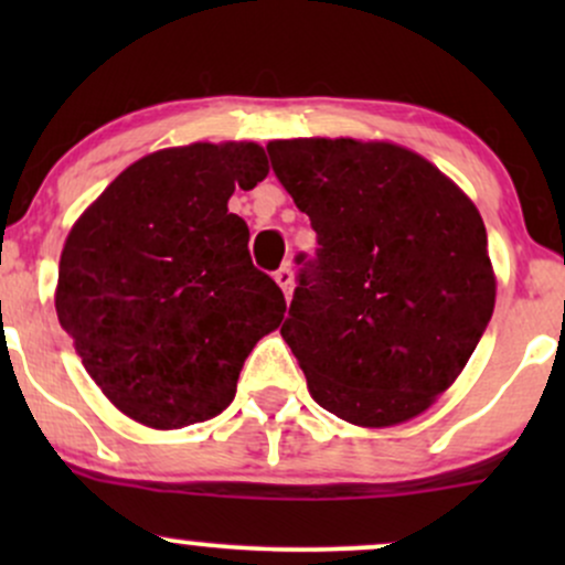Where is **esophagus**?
<instances>
[{"mask_svg":"<svg viewBox=\"0 0 565 565\" xmlns=\"http://www.w3.org/2000/svg\"><path fill=\"white\" fill-rule=\"evenodd\" d=\"M274 278H276V284L284 289V295H287V300H289L291 289H295V274H291L289 265H281V268H278L274 274Z\"/></svg>","mask_w":565,"mask_h":565,"instance_id":"esophagus-1","label":"esophagus"}]
</instances>
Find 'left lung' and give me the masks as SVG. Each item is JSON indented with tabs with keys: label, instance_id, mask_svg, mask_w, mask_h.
Wrapping results in <instances>:
<instances>
[{
	"label": "left lung",
	"instance_id": "8db88e82",
	"mask_svg": "<svg viewBox=\"0 0 565 565\" xmlns=\"http://www.w3.org/2000/svg\"><path fill=\"white\" fill-rule=\"evenodd\" d=\"M270 167L316 231L281 337L316 404L364 427L423 414L494 313L483 220L430 161L391 142L274 140Z\"/></svg>",
	"mask_w": 565,
	"mask_h": 565
}]
</instances>
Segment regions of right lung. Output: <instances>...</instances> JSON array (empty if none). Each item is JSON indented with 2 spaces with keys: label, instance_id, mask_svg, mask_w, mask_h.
Masks as SVG:
<instances>
[{
  "label": "right lung",
  "instance_id": "add662e5",
  "mask_svg": "<svg viewBox=\"0 0 565 565\" xmlns=\"http://www.w3.org/2000/svg\"><path fill=\"white\" fill-rule=\"evenodd\" d=\"M268 159L255 142H193L135 161L71 228L57 321L89 377L142 425L217 417L287 300L252 265L249 228L228 212Z\"/></svg>",
  "mask_w": 565,
  "mask_h": 565
}]
</instances>
